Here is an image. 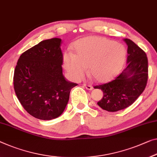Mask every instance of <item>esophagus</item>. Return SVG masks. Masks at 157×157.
I'll return each instance as SVG.
<instances>
[{"label": "esophagus", "instance_id": "obj_1", "mask_svg": "<svg viewBox=\"0 0 157 157\" xmlns=\"http://www.w3.org/2000/svg\"><path fill=\"white\" fill-rule=\"evenodd\" d=\"M83 87H85L86 89L88 90H93V87L90 85H87V84H83Z\"/></svg>", "mask_w": 157, "mask_h": 157}]
</instances>
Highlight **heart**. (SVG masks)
<instances>
[{"instance_id":"1","label":"heart","mask_w":157,"mask_h":157,"mask_svg":"<svg viewBox=\"0 0 157 157\" xmlns=\"http://www.w3.org/2000/svg\"><path fill=\"white\" fill-rule=\"evenodd\" d=\"M124 46L105 38L90 36L78 42L75 54L65 52L64 67L68 76L78 81L84 76L88 66V72L95 81L104 82L114 77L126 59Z\"/></svg>"}]
</instances>
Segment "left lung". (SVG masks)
Returning a JSON list of instances; mask_svg holds the SVG:
<instances>
[{
  "label": "left lung",
  "instance_id": "obj_1",
  "mask_svg": "<svg viewBox=\"0 0 157 157\" xmlns=\"http://www.w3.org/2000/svg\"><path fill=\"white\" fill-rule=\"evenodd\" d=\"M128 46L127 66L114 80L96 86L103 97L98 102L102 109L117 112L131 106L145 88L148 78V60L140 48L131 40L125 38Z\"/></svg>",
  "mask_w": 157,
  "mask_h": 157
}]
</instances>
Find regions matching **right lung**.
I'll return each mask as SVG.
<instances>
[{
  "instance_id": "1",
  "label": "right lung",
  "mask_w": 157,
  "mask_h": 157,
  "mask_svg": "<svg viewBox=\"0 0 157 157\" xmlns=\"http://www.w3.org/2000/svg\"><path fill=\"white\" fill-rule=\"evenodd\" d=\"M62 39L40 42L23 52L14 73V89L29 114L41 120L59 117L66 108L71 89L77 86L62 74Z\"/></svg>"
}]
</instances>
